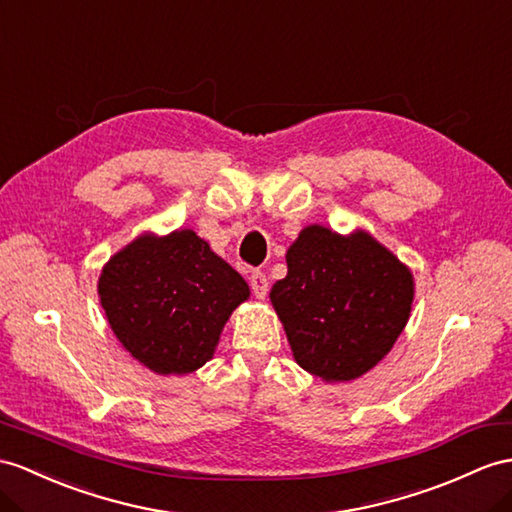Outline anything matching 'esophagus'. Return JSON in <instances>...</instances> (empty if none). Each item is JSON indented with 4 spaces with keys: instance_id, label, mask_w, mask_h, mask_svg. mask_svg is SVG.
<instances>
[{
    "instance_id": "1",
    "label": "esophagus",
    "mask_w": 512,
    "mask_h": 512,
    "mask_svg": "<svg viewBox=\"0 0 512 512\" xmlns=\"http://www.w3.org/2000/svg\"><path fill=\"white\" fill-rule=\"evenodd\" d=\"M249 286H252V291L258 299H265L267 291H269V282L267 276L263 271H252V276H249Z\"/></svg>"
}]
</instances>
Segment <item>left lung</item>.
I'll list each match as a JSON object with an SVG mask.
<instances>
[{
    "mask_svg": "<svg viewBox=\"0 0 512 512\" xmlns=\"http://www.w3.org/2000/svg\"><path fill=\"white\" fill-rule=\"evenodd\" d=\"M271 304L297 365L326 382L356 380L391 352L406 328L410 269L365 230L308 226L286 252Z\"/></svg>",
    "mask_w": 512,
    "mask_h": 512,
    "instance_id": "obj_1",
    "label": "left lung"
}]
</instances>
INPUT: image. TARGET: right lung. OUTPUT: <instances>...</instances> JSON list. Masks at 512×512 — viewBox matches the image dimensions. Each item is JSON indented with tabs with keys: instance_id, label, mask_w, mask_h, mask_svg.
I'll list each match as a JSON object with an SVG mask.
<instances>
[{
	"instance_id": "1",
	"label": "right lung",
	"mask_w": 512,
	"mask_h": 512,
	"mask_svg": "<svg viewBox=\"0 0 512 512\" xmlns=\"http://www.w3.org/2000/svg\"><path fill=\"white\" fill-rule=\"evenodd\" d=\"M119 343L158 376L206 365L247 282L193 230L141 234L112 256L97 282Z\"/></svg>"
}]
</instances>
